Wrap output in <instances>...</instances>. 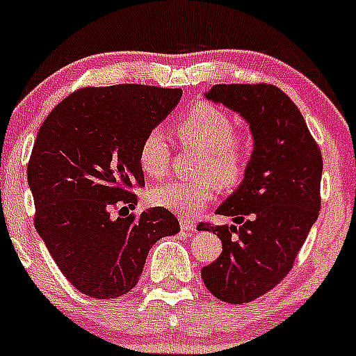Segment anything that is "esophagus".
<instances>
[{"label": "esophagus", "mask_w": 356, "mask_h": 356, "mask_svg": "<svg viewBox=\"0 0 356 356\" xmlns=\"http://www.w3.org/2000/svg\"><path fill=\"white\" fill-rule=\"evenodd\" d=\"M179 225H181V231H185V232L195 231V220H192V219H181L179 220Z\"/></svg>", "instance_id": "obj_1"}]
</instances>
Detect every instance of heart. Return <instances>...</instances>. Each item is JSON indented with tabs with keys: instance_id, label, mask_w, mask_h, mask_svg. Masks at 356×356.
<instances>
[{
	"instance_id": "obj_1",
	"label": "heart",
	"mask_w": 356,
	"mask_h": 356,
	"mask_svg": "<svg viewBox=\"0 0 356 356\" xmlns=\"http://www.w3.org/2000/svg\"><path fill=\"white\" fill-rule=\"evenodd\" d=\"M179 143L202 149L197 164L200 178L171 179L151 190V202L183 216L200 212L216 195L217 185L231 190L243 181L251 158V137L236 131L234 120L220 106L197 102L177 122ZM170 144L161 129H151L139 146V163L152 178L166 175Z\"/></svg>"
}]
</instances>
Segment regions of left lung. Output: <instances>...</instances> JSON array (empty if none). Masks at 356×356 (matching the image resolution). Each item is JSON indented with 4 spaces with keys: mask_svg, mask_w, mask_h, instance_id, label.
Masks as SVG:
<instances>
[{
    "mask_svg": "<svg viewBox=\"0 0 356 356\" xmlns=\"http://www.w3.org/2000/svg\"><path fill=\"white\" fill-rule=\"evenodd\" d=\"M241 113L253 134L243 183L216 210L232 225L217 232L222 253L202 268L217 299L244 304L265 296L292 270L321 209L323 156L296 103L273 85H216L205 93Z\"/></svg>",
    "mask_w": 356,
    "mask_h": 356,
    "instance_id": "obj_1",
    "label": "left lung"
}]
</instances>
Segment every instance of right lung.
<instances>
[{"instance_id": "1", "label": "right lung", "mask_w": 356, "mask_h": 356, "mask_svg": "<svg viewBox=\"0 0 356 356\" xmlns=\"http://www.w3.org/2000/svg\"><path fill=\"white\" fill-rule=\"evenodd\" d=\"M179 98V88H81L49 113L37 134L26 168L33 224L64 277L85 296L127 293L152 244L179 231L168 209L121 213L137 205L132 188L144 186V136Z\"/></svg>"}]
</instances>
